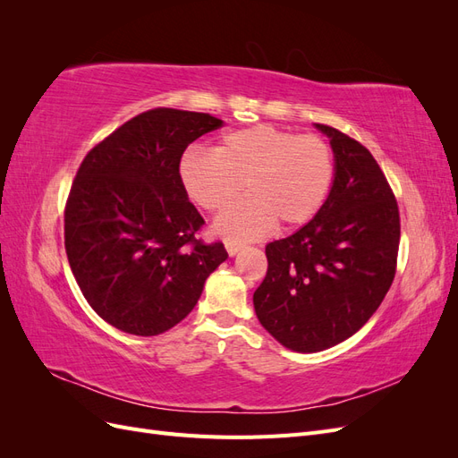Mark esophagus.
I'll list each match as a JSON object with an SVG mask.
<instances>
[{
	"label": "esophagus",
	"instance_id": "esophagus-1",
	"mask_svg": "<svg viewBox=\"0 0 458 458\" xmlns=\"http://www.w3.org/2000/svg\"><path fill=\"white\" fill-rule=\"evenodd\" d=\"M225 250H227V254L229 256H234V254H237L239 250H241V248L244 246L242 242H239V241H233V239H225Z\"/></svg>",
	"mask_w": 458,
	"mask_h": 458
}]
</instances>
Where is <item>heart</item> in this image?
<instances>
[{
	"mask_svg": "<svg viewBox=\"0 0 458 458\" xmlns=\"http://www.w3.org/2000/svg\"><path fill=\"white\" fill-rule=\"evenodd\" d=\"M336 177L335 150L318 135H301L275 126L225 133L214 150L191 148L179 162V179L189 199L216 221L227 237L254 239L269 231L306 225L325 206Z\"/></svg>",
	"mask_w": 458,
	"mask_h": 458,
	"instance_id": "heart-1",
	"label": "heart"
}]
</instances>
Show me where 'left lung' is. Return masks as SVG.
Masks as SVG:
<instances>
[{
    "label": "left lung",
    "mask_w": 458,
    "mask_h": 458,
    "mask_svg": "<svg viewBox=\"0 0 458 458\" xmlns=\"http://www.w3.org/2000/svg\"><path fill=\"white\" fill-rule=\"evenodd\" d=\"M330 137L336 177L318 214L266 246L267 273L254 310L284 348L311 353L361 328L390 290L401 237L399 208L378 162L353 137Z\"/></svg>",
    "instance_id": "obj_1"
}]
</instances>
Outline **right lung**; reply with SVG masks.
Listing matches in <instances>:
<instances>
[{
    "label": "right lung",
    "instance_id": "1",
    "mask_svg": "<svg viewBox=\"0 0 458 458\" xmlns=\"http://www.w3.org/2000/svg\"><path fill=\"white\" fill-rule=\"evenodd\" d=\"M219 118L150 108L122 123L81 160L64 206V250L95 313L128 335L157 336L197 306L224 244L197 234L179 162Z\"/></svg>",
    "mask_w": 458,
    "mask_h": 458
}]
</instances>
